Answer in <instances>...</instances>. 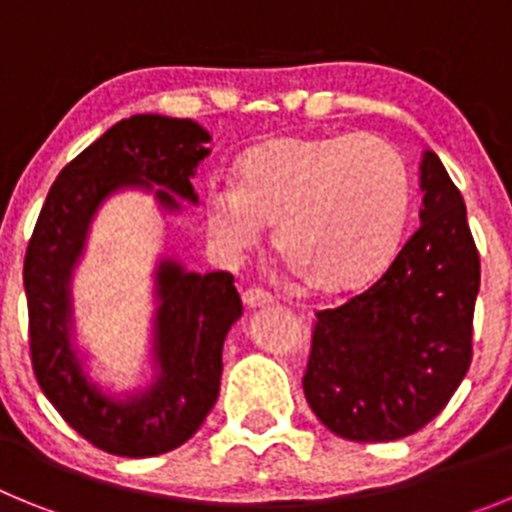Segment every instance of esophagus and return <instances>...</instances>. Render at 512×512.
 <instances>
[{"label": "esophagus", "mask_w": 512, "mask_h": 512, "mask_svg": "<svg viewBox=\"0 0 512 512\" xmlns=\"http://www.w3.org/2000/svg\"><path fill=\"white\" fill-rule=\"evenodd\" d=\"M271 302H274V295L261 287H251L243 292V305L246 307H264V305H271Z\"/></svg>", "instance_id": "esophagus-1"}]
</instances>
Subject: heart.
<instances>
[{
    "label": "heart",
    "instance_id": "1",
    "mask_svg": "<svg viewBox=\"0 0 512 512\" xmlns=\"http://www.w3.org/2000/svg\"><path fill=\"white\" fill-rule=\"evenodd\" d=\"M413 182L400 148L369 133L282 138L248 153L235 184L212 182L205 220L217 243L246 253L274 225V248L300 284L343 292L397 253Z\"/></svg>",
    "mask_w": 512,
    "mask_h": 512
}]
</instances>
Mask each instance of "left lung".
<instances>
[{"label": "left lung", "instance_id": "left-lung-1", "mask_svg": "<svg viewBox=\"0 0 512 512\" xmlns=\"http://www.w3.org/2000/svg\"><path fill=\"white\" fill-rule=\"evenodd\" d=\"M423 210L392 264L364 292L315 312L307 405L348 441H395L431 423L472 364L479 253L464 197L425 151Z\"/></svg>", "mask_w": 512, "mask_h": 512}]
</instances>
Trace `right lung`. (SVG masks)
<instances>
[{
	"instance_id": "right-lung-1",
	"label": "right lung",
	"mask_w": 512,
	"mask_h": 512,
	"mask_svg": "<svg viewBox=\"0 0 512 512\" xmlns=\"http://www.w3.org/2000/svg\"><path fill=\"white\" fill-rule=\"evenodd\" d=\"M210 135L192 120L133 115L61 169L45 197L25 251L30 359L40 390L61 418L97 449L115 456H158L182 446L205 423L220 392L223 341L243 305L233 274H187L174 261L158 269L156 359L151 390L115 402L84 377L69 341V279L99 202L120 187L158 184L197 202L189 176L207 156ZM158 189V202L176 200Z\"/></svg>"
}]
</instances>
